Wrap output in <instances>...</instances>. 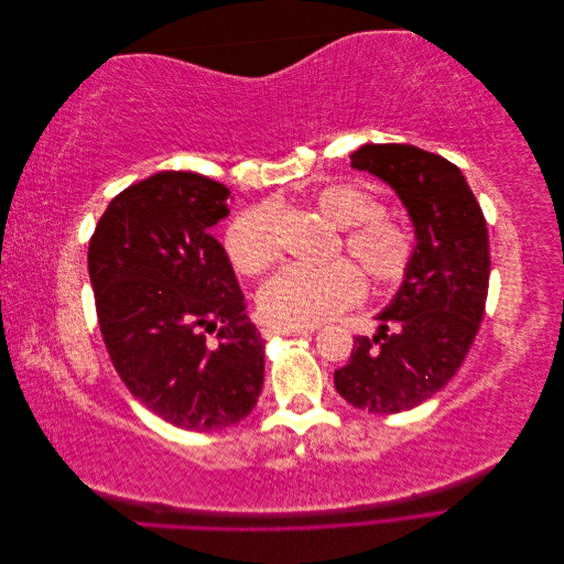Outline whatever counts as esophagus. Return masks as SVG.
Wrapping results in <instances>:
<instances>
[{"label": "esophagus", "instance_id": "34e87169", "mask_svg": "<svg viewBox=\"0 0 564 564\" xmlns=\"http://www.w3.org/2000/svg\"><path fill=\"white\" fill-rule=\"evenodd\" d=\"M317 327H284V324H270V327L263 329V336L270 338V336H286V334H315Z\"/></svg>", "mask_w": 564, "mask_h": 564}]
</instances>
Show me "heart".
Returning <instances> with one entry per match:
<instances>
[{"instance_id":"b5f03b06","label":"heart","mask_w":564,"mask_h":564,"mask_svg":"<svg viewBox=\"0 0 564 564\" xmlns=\"http://www.w3.org/2000/svg\"><path fill=\"white\" fill-rule=\"evenodd\" d=\"M313 207L340 230L338 251L350 253L365 275L379 286L400 284L412 270L416 242L402 220L381 212L379 199L350 183L322 187ZM226 251L232 268L256 275L278 259V212L261 204L232 218L226 230ZM362 275L340 259L322 268L286 265L256 294L265 322L284 327H315L362 299Z\"/></svg>"}]
</instances>
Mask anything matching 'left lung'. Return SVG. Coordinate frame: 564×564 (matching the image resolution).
Here are the masks:
<instances>
[{"instance_id": "obj_1", "label": "left lung", "mask_w": 564, "mask_h": 564, "mask_svg": "<svg viewBox=\"0 0 564 564\" xmlns=\"http://www.w3.org/2000/svg\"><path fill=\"white\" fill-rule=\"evenodd\" d=\"M350 160L398 193L414 224L416 253L379 315V334L355 338L334 386L357 409L398 414L433 398L466 360L489 289L487 224L460 169L435 152L367 143Z\"/></svg>"}]
</instances>
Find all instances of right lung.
<instances>
[{"mask_svg": "<svg viewBox=\"0 0 564 564\" xmlns=\"http://www.w3.org/2000/svg\"><path fill=\"white\" fill-rule=\"evenodd\" d=\"M228 195L207 176L160 172L119 193L89 242L115 371L152 414L195 433L242 421L263 388L265 340L245 322V294L212 235Z\"/></svg>", "mask_w": 564, "mask_h": 564, "instance_id": "add662e5", "label": "right lung"}]
</instances>
